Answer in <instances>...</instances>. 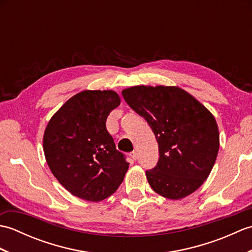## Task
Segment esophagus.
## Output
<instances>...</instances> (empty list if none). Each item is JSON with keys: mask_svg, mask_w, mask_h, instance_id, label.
<instances>
[{"mask_svg": "<svg viewBox=\"0 0 252 252\" xmlns=\"http://www.w3.org/2000/svg\"><path fill=\"white\" fill-rule=\"evenodd\" d=\"M130 155H131V157H132L133 159H134V160H136V159H137V157H138V154H137V152H136V151H133Z\"/></svg>", "mask_w": 252, "mask_h": 252, "instance_id": "esophagus-1", "label": "esophagus"}]
</instances>
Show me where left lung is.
Here are the masks:
<instances>
[{
    "mask_svg": "<svg viewBox=\"0 0 252 252\" xmlns=\"http://www.w3.org/2000/svg\"><path fill=\"white\" fill-rule=\"evenodd\" d=\"M122 96L147 121L158 143L157 165L146 171L152 189L169 199L199 189L211 172L220 145L211 112L175 87L141 85L123 90Z\"/></svg>",
    "mask_w": 252,
    "mask_h": 252,
    "instance_id": "8db88e82",
    "label": "left lung"
}]
</instances>
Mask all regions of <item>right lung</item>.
<instances>
[{
	"label": "right lung",
	"instance_id": "1",
	"mask_svg": "<svg viewBox=\"0 0 252 252\" xmlns=\"http://www.w3.org/2000/svg\"><path fill=\"white\" fill-rule=\"evenodd\" d=\"M119 104L114 91H83L62 106L45 129L43 148L52 173L82 199L100 201L114 194L129 168L106 127Z\"/></svg>",
	"mask_w": 252,
	"mask_h": 252
}]
</instances>
